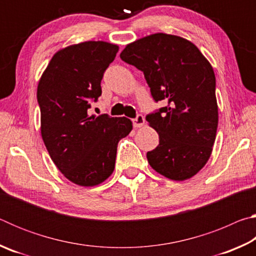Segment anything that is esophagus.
<instances>
[{"label": "esophagus", "instance_id": "34e87169", "mask_svg": "<svg viewBox=\"0 0 256 256\" xmlns=\"http://www.w3.org/2000/svg\"><path fill=\"white\" fill-rule=\"evenodd\" d=\"M144 122H146V120H144V118L142 115H138L136 118L133 120V126L134 128H142L144 125Z\"/></svg>", "mask_w": 256, "mask_h": 256}]
</instances>
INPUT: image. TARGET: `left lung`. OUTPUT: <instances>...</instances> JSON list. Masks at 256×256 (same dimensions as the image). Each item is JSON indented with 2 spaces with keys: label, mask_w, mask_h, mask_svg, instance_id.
Here are the masks:
<instances>
[{
  "label": "left lung",
  "mask_w": 256,
  "mask_h": 256,
  "mask_svg": "<svg viewBox=\"0 0 256 256\" xmlns=\"http://www.w3.org/2000/svg\"><path fill=\"white\" fill-rule=\"evenodd\" d=\"M124 62L144 72L156 102L167 106L146 116L159 144L146 154L154 170L172 180L196 175L209 160L218 128L216 76L192 42L157 32L130 42Z\"/></svg>",
  "instance_id": "obj_1"
}]
</instances>
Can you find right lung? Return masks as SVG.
I'll return each mask as SVG.
<instances>
[{"label":"right lung","mask_w":256,"mask_h":256,"mask_svg":"<svg viewBox=\"0 0 256 256\" xmlns=\"http://www.w3.org/2000/svg\"><path fill=\"white\" fill-rule=\"evenodd\" d=\"M118 52V45L102 40L66 46L53 55L38 82L46 149L60 172L84 188L102 184L112 174L118 142L133 128L126 118L88 114Z\"/></svg>","instance_id":"1"}]
</instances>
